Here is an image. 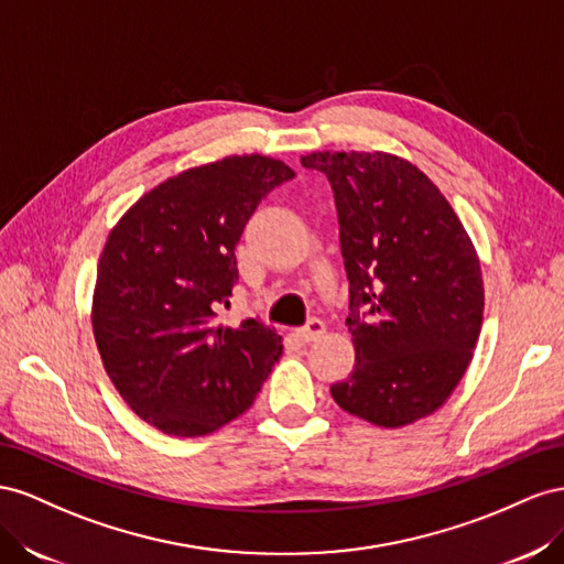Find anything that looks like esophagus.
Returning <instances> with one entry per match:
<instances>
[{
  "label": "esophagus",
  "mask_w": 564,
  "mask_h": 564,
  "mask_svg": "<svg viewBox=\"0 0 564 564\" xmlns=\"http://www.w3.org/2000/svg\"><path fill=\"white\" fill-rule=\"evenodd\" d=\"M324 333H326V326H324V321H318V318H312L307 326L295 330L297 340H302V343H314V340H318V337L324 335Z\"/></svg>",
  "instance_id": "esophagus-1"
}]
</instances>
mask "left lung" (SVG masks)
I'll use <instances>...</instances> for the list:
<instances>
[{
  "label": "left lung",
  "mask_w": 564,
  "mask_h": 564,
  "mask_svg": "<svg viewBox=\"0 0 564 564\" xmlns=\"http://www.w3.org/2000/svg\"><path fill=\"white\" fill-rule=\"evenodd\" d=\"M328 176L349 279L354 371L335 404L378 427H404L446 404L485 321L479 257L425 172L384 151H316Z\"/></svg>",
  "instance_id": "8db88e82"
}]
</instances>
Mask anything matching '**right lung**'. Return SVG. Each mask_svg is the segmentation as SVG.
Returning <instances> with one entry per match:
<instances>
[{"instance_id": "right-lung-1", "label": "right lung", "mask_w": 564, "mask_h": 564, "mask_svg": "<svg viewBox=\"0 0 564 564\" xmlns=\"http://www.w3.org/2000/svg\"><path fill=\"white\" fill-rule=\"evenodd\" d=\"M295 180L269 155H229L160 182L110 229L91 328L110 382L141 421L203 437L240 413L283 354L257 318L224 326L236 246L269 191Z\"/></svg>"}]
</instances>
